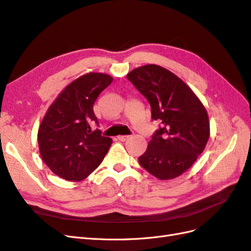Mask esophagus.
Instances as JSON below:
<instances>
[{
	"label": "esophagus",
	"instance_id": "1",
	"mask_svg": "<svg viewBox=\"0 0 251 251\" xmlns=\"http://www.w3.org/2000/svg\"><path fill=\"white\" fill-rule=\"evenodd\" d=\"M128 139H129V135H119L118 136V140L121 142H125Z\"/></svg>",
	"mask_w": 251,
	"mask_h": 251
}]
</instances>
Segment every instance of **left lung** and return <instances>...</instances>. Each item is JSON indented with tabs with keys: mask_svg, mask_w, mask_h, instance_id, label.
I'll return each instance as SVG.
<instances>
[{
	"mask_svg": "<svg viewBox=\"0 0 251 251\" xmlns=\"http://www.w3.org/2000/svg\"><path fill=\"white\" fill-rule=\"evenodd\" d=\"M127 79L150 103L152 120L160 122L139 163L160 180L176 178L195 163L209 139L204 105L179 77L157 64L136 68Z\"/></svg>",
	"mask_w": 251,
	"mask_h": 251,
	"instance_id": "1",
	"label": "left lung"
}]
</instances>
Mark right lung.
<instances>
[{"instance_id":"1","label":"right lung","mask_w":251,"mask_h":251,"mask_svg":"<svg viewBox=\"0 0 251 251\" xmlns=\"http://www.w3.org/2000/svg\"><path fill=\"white\" fill-rule=\"evenodd\" d=\"M114 78L91 72L67 85L48 108L37 132L39 153L51 171L70 181H81L102 163L112 140L92 130L98 120L94 103Z\"/></svg>"}]
</instances>
